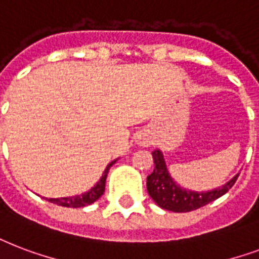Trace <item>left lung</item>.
I'll use <instances>...</instances> for the list:
<instances>
[{
    "label": "left lung",
    "instance_id": "left-lung-1",
    "mask_svg": "<svg viewBox=\"0 0 259 259\" xmlns=\"http://www.w3.org/2000/svg\"><path fill=\"white\" fill-rule=\"evenodd\" d=\"M152 156H153V161H155V168H153V172L147 177L148 194L151 195L152 200L155 201L160 208L171 210V212H191L201 206H205L209 202L226 194L227 191L234 186V183L239 177V174H238L236 177L231 179L230 182L216 190L206 191V193H195V191L182 189L174 182L172 178L169 177L168 171H167L164 159H163L160 151L156 149L152 152Z\"/></svg>",
    "mask_w": 259,
    "mask_h": 259
}]
</instances>
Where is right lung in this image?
Wrapping results in <instances>:
<instances>
[{"label":"right lung","mask_w":259,"mask_h":259,"mask_svg":"<svg viewBox=\"0 0 259 259\" xmlns=\"http://www.w3.org/2000/svg\"><path fill=\"white\" fill-rule=\"evenodd\" d=\"M116 160L111 161L110 164L106 167L103 172V177L100 178L96 185H95L90 191H87L81 195H74V197H65V198H49L47 201H50L53 204L61 205V206H66V208H82V206H87V205L94 204L95 201H98L104 193V189H106V178H107L108 169L111 167Z\"/></svg>","instance_id":"right-lung-1"}]
</instances>
